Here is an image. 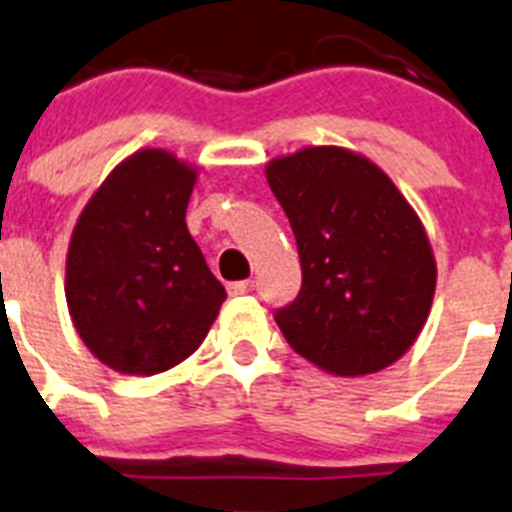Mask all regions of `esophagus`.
Here are the masks:
<instances>
[{
	"label": "esophagus",
	"instance_id": "esophagus-1",
	"mask_svg": "<svg viewBox=\"0 0 512 512\" xmlns=\"http://www.w3.org/2000/svg\"><path fill=\"white\" fill-rule=\"evenodd\" d=\"M251 290H253L251 279H243V282H230V285H227V292H230L233 298H238V295H248Z\"/></svg>",
	"mask_w": 512,
	"mask_h": 512
}]
</instances>
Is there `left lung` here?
<instances>
[{
  "label": "left lung",
  "mask_w": 512,
  "mask_h": 512,
  "mask_svg": "<svg viewBox=\"0 0 512 512\" xmlns=\"http://www.w3.org/2000/svg\"><path fill=\"white\" fill-rule=\"evenodd\" d=\"M298 240L303 287L277 326L331 375H370L417 342L438 266L425 225L373 160L321 144L266 163Z\"/></svg>",
  "instance_id": "obj_1"
}]
</instances>
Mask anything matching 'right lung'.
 I'll use <instances>...</instances> for the list:
<instances>
[{"label": "right lung", "mask_w": 512, "mask_h": 512, "mask_svg": "<svg viewBox=\"0 0 512 512\" xmlns=\"http://www.w3.org/2000/svg\"><path fill=\"white\" fill-rule=\"evenodd\" d=\"M199 168L160 147L124 157L69 238L64 295L85 347L116 373L157 375L194 355L225 300L186 227Z\"/></svg>", "instance_id": "right-lung-1"}]
</instances>
